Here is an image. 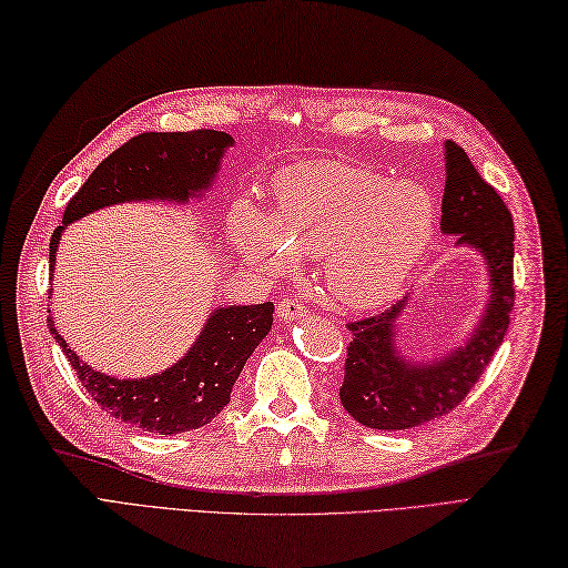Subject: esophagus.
<instances>
[{
	"label": "esophagus",
	"mask_w": 568,
	"mask_h": 568,
	"mask_svg": "<svg viewBox=\"0 0 568 568\" xmlns=\"http://www.w3.org/2000/svg\"><path fill=\"white\" fill-rule=\"evenodd\" d=\"M307 310L305 305L300 303V300L295 297H285L281 305H277V317H281L283 322H291V320H297V317H305Z\"/></svg>",
	"instance_id": "1"
}]
</instances>
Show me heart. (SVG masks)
<instances>
[{
	"label": "heart",
	"instance_id": "obj_1",
	"mask_svg": "<svg viewBox=\"0 0 568 568\" xmlns=\"http://www.w3.org/2000/svg\"><path fill=\"white\" fill-rule=\"evenodd\" d=\"M273 212L241 200L229 212L234 248L256 268L281 275L295 251L320 253L332 295L371 310L400 291L425 256L437 226V202L419 183L346 161L287 168L273 185Z\"/></svg>",
	"mask_w": 568,
	"mask_h": 568
}]
</instances>
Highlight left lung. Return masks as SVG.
<instances>
[{
    "label": "left lung",
    "mask_w": 568,
    "mask_h": 568,
    "mask_svg": "<svg viewBox=\"0 0 568 568\" xmlns=\"http://www.w3.org/2000/svg\"><path fill=\"white\" fill-rule=\"evenodd\" d=\"M446 185L442 197V232L456 244L476 248L490 273V300L466 346L432 364H415L397 354L395 320L407 297L381 315L348 322L342 405L371 429H409L439 419L464 400L484 376L503 344L515 305L513 214L454 141H446Z\"/></svg>",
    "instance_id": "left-lung-1"
}]
</instances>
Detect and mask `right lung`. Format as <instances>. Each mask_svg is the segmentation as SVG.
Listing matches in <instances>:
<instances>
[{
	"label": "right lung",
	"instance_id": "add662e5",
	"mask_svg": "<svg viewBox=\"0 0 568 568\" xmlns=\"http://www.w3.org/2000/svg\"><path fill=\"white\" fill-rule=\"evenodd\" d=\"M232 143V136L214 129L146 131L129 139L94 168L68 202L63 226H58L51 236L48 271H53L60 234L70 222L131 200L187 202L212 185L222 155ZM48 324L53 339L75 368L82 388L102 409L143 432L180 434L210 425L214 415L226 407L239 373L271 332L273 303L214 310L197 342L175 366L139 381L92 371L68 348L53 327V320Z\"/></svg>",
	"mask_w": 568,
	"mask_h": 568
}]
</instances>
